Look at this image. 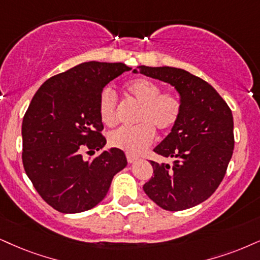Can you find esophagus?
<instances>
[{
  "instance_id": "1",
  "label": "esophagus",
  "mask_w": 260,
  "mask_h": 260,
  "mask_svg": "<svg viewBox=\"0 0 260 260\" xmlns=\"http://www.w3.org/2000/svg\"><path fill=\"white\" fill-rule=\"evenodd\" d=\"M126 159H127V161L130 162V164H133V162H135V161H137V160H139V156H136L134 154H129V153H127Z\"/></svg>"
}]
</instances>
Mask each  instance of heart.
<instances>
[{
	"label": "heart",
	"mask_w": 260,
	"mask_h": 260,
	"mask_svg": "<svg viewBox=\"0 0 260 260\" xmlns=\"http://www.w3.org/2000/svg\"><path fill=\"white\" fill-rule=\"evenodd\" d=\"M126 90L141 104L137 114L139 124L123 126L110 135V145L129 154H140L155 140V129L169 131L181 117L182 102L174 92H161L155 82L146 78L133 79ZM99 113L106 125H113L117 119V96L111 88H105L99 99Z\"/></svg>",
	"instance_id": "1"
}]
</instances>
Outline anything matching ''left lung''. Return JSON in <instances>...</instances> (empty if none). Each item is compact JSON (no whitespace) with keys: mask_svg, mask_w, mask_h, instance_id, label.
I'll return each instance as SVG.
<instances>
[{"mask_svg":"<svg viewBox=\"0 0 260 260\" xmlns=\"http://www.w3.org/2000/svg\"><path fill=\"white\" fill-rule=\"evenodd\" d=\"M133 73L172 85L182 102L177 124L153 149L164 158H174V164L150 161L154 176L143 184V190L166 211L197 206L218 188L232 159V111L212 85L182 69L142 65Z\"/></svg>","mask_w":260,"mask_h":260,"instance_id":"obj_1","label":"left lung"}]
</instances>
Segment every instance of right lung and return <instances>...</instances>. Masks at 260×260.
Here are the masks:
<instances>
[{
  "label": "right lung",
  "instance_id": "obj_1",
  "mask_svg": "<svg viewBox=\"0 0 260 260\" xmlns=\"http://www.w3.org/2000/svg\"><path fill=\"white\" fill-rule=\"evenodd\" d=\"M121 62L89 61L49 78L22 119V164L42 199L62 213L90 210L104 200L113 176L126 166L123 150H104L99 99L125 71ZM102 150L92 160L82 152Z\"/></svg>",
  "mask_w": 260,
  "mask_h": 260
}]
</instances>
